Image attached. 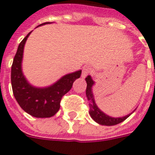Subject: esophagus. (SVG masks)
Listing matches in <instances>:
<instances>
[{"mask_svg": "<svg viewBox=\"0 0 155 155\" xmlns=\"http://www.w3.org/2000/svg\"><path fill=\"white\" fill-rule=\"evenodd\" d=\"M93 70L92 68L90 67V66H85V67L82 69V73H81V78H85V77L89 75L90 73H92Z\"/></svg>", "mask_w": 155, "mask_h": 155, "instance_id": "obj_1", "label": "esophagus"}]
</instances>
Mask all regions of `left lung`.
<instances>
[{
    "label": "left lung",
    "mask_w": 155,
    "mask_h": 155,
    "mask_svg": "<svg viewBox=\"0 0 155 155\" xmlns=\"http://www.w3.org/2000/svg\"><path fill=\"white\" fill-rule=\"evenodd\" d=\"M85 81L87 83L85 94H86V97H87L88 101H89V106H90V112H89V114H90V117L93 118V120L95 121L97 123L102 125V126H114V125H117L125 121L131 114H133L135 110L130 114L121 117H114L106 114L96 105L94 96L92 90L93 85H94V81H93L91 76L89 75V76H87V78H85Z\"/></svg>",
    "instance_id": "1"
}]
</instances>
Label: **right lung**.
Instances as JSON below:
<instances>
[{"instance_id":"add662e5","label":"right lung","mask_w":155,"mask_h":155,"mask_svg":"<svg viewBox=\"0 0 155 155\" xmlns=\"http://www.w3.org/2000/svg\"><path fill=\"white\" fill-rule=\"evenodd\" d=\"M50 23L52 22H45L38 26ZM32 31L20 43L13 59L11 68L13 95L22 110L28 114L41 118L50 117L59 110L61 99L70 91L74 81L80 78L81 70L65 74L55 83L47 87H36L31 85L25 78L21 67L25 45Z\"/></svg>"}]
</instances>
